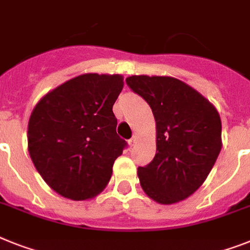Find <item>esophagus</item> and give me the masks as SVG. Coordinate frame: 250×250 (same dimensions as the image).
<instances>
[{
	"label": "esophagus",
	"instance_id": "obj_1",
	"mask_svg": "<svg viewBox=\"0 0 250 250\" xmlns=\"http://www.w3.org/2000/svg\"><path fill=\"white\" fill-rule=\"evenodd\" d=\"M135 143H137V138L135 137H133L131 139H129V144L131 146V147H134V144Z\"/></svg>",
	"mask_w": 250,
	"mask_h": 250
}]
</instances>
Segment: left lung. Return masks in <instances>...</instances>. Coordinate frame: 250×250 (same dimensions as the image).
<instances>
[{"instance_id":"left-lung-1","label":"left lung","mask_w":250,"mask_h":250,"mask_svg":"<svg viewBox=\"0 0 250 250\" xmlns=\"http://www.w3.org/2000/svg\"><path fill=\"white\" fill-rule=\"evenodd\" d=\"M126 84L152 108L157 153L138 167L140 185L158 203L191 195L211 172L221 150V119L202 94L170 76L134 75Z\"/></svg>"}]
</instances>
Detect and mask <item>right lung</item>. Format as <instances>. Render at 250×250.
Segmentation results:
<instances>
[{
    "mask_svg": "<svg viewBox=\"0 0 250 250\" xmlns=\"http://www.w3.org/2000/svg\"><path fill=\"white\" fill-rule=\"evenodd\" d=\"M121 75L84 74L39 101L28 125L29 154L43 180L73 201L96 197L127 143L116 133L112 106Z\"/></svg>",
    "mask_w": 250,
    "mask_h": 250,
    "instance_id": "add662e5",
    "label": "right lung"
}]
</instances>
